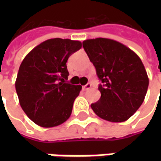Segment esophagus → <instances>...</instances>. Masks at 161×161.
<instances>
[{
    "instance_id": "1",
    "label": "esophagus",
    "mask_w": 161,
    "mask_h": 161,
    "mask_svg": "<svg viewBox=\"0 0 161 161\" xmlns=\"http://www.w3.org/2000/svg\"><path fill=\"white\" fill-rule=\"evenodd\" d=\"M91 88V84H87L86 85L83 86V90H84V91H88V90H90Z\"/></svg>"
}]
</instances>
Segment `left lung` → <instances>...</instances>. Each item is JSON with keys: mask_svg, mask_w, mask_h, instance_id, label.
<instances>
[{"mask_svg": "<svg viewBox=\"0 0 161 161\" xmlns=\"http://www.w3.org/2000/svg\"><path fill=\"white\" fill-rule=\"evenodd\" d=\"M83 46L103 83L98 87L101 97L91 108L106 121H127L141 107L148 88L142 60L131 49L110 39L86 40Z\"/></svg>", "mask_w": 161, "mask_h": 161, "instance_id": "obj_1", "label": "left lung"}]
</instances>
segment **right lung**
<instances>
[{
	"label": "right lung",
	"instance_id": "right-lung-1",
	"mask_svg": "<svg viewBox=\"0 0 161 161\" xmlns=\"http://www.w3.org/2000/svg\"><path fill=\"white\" fill-rule=\"evenodd\" d=\"M82 47L78 40L50 39L34 47L23 59L15 89L23 111L43 128L62 124L70 116L82 86L68 84L66 62Z\"/></svg>",
	"mask_w": 161,
	"mask_h": 161
}]
</instances>
